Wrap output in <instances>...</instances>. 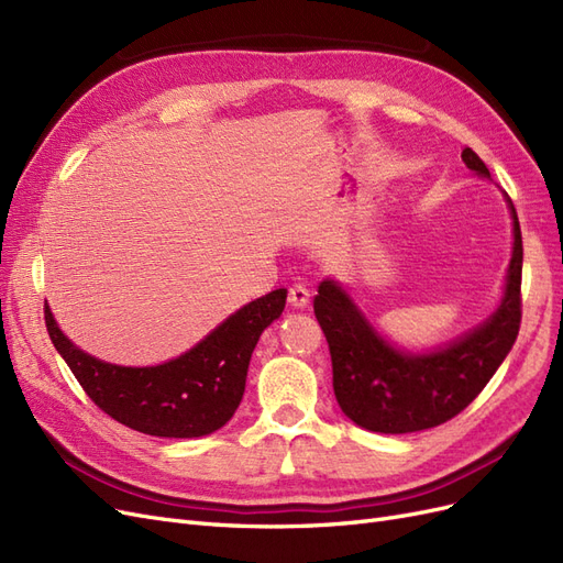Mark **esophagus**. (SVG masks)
Returning a JSON list of instances; mask_svg holds the SVG:
<instances>
[{"instance_id": "obj_1", "label": "esophagus", "mask_w": 563, "mask_h": 563, "mask_svg": "<svg viewBox=\"0 0 563 563\" xmlns=\"http://www.w3.org/2000/svg\"><path fill=\"white\" fill-rule=\"evenodd\" d=\"M288 302L294 305V308H308V302H310V291L305 286H300V284H296V286H291L288 288Z\"/></svg>"}]
</instances>
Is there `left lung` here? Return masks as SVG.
<instances>
[{
    "label": "left lung",
    "mask_w": 563,
    "mask_h": 563,
    "mask_svg": "<svg viewBox=\"0 0 563 563\" xmlns=\"http://www.w3.org/2000/svg\"><path fill=\"white\" fill-rule=\"evenodd\" d=\"M463 162L490 178L472 147L463 150ZM507 203L515 220V251L500 308L446 347L428 354L397 350L335 282L319 284L314 314L331 352L333 391L343 413L360 428L383 434L437 428L465 411L512 350L521 323L523 246L515 203L509 197Z\"/></svg>",
    "instance_id": "1"
}]
</instances>
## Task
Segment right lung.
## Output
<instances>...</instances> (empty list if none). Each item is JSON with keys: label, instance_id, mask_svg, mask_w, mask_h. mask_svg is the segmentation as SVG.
<instances>
[{"label": "right lung", "instance_id": "1", "mask_svg": "<svg viewBox=\"0 0 563 563\" xmlns=\"http://www.w3.org/2000/svg\"><path fill=\"white\" fill-rule=\"evenodd\" d=\"M286 305V288L244 305L218 329L159 366H117L81 352L44 308L51 343L89 399L117 422L150 437L192 439L223 428L246 387V371L261 333Z\"/></svg>", "mask_w": 563, "mask_h": 563}]
</instances>
